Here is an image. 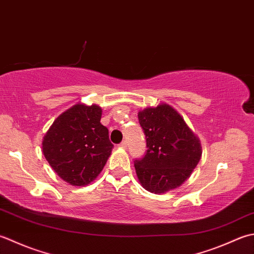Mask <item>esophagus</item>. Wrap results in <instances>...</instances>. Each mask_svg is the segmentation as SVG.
I'll return each instance as SVG.
<instances>
[{
	"instance_id": "1",
	"label": "esophagus",
	"mask_w": 254,
	"mask_h": 254,
	"mask_svg": "<svg viewBox=\"0 0 254 254\" xmlns=\"http://www.w3.org/2000/svg\"><path fill=\"white\" fill-rule=\"evenodd\" d=\"M120 147H122V148H126V147H127V141H126V140H124V141L120 144Z\"/></svg>"
}]
</instances>
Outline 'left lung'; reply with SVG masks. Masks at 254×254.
<instances>
[{
	"instance_id": "1",
	"label": "left lung",
	"mask_w": 254,
	"mask_h": 254,
	"mask_svg": "<svg viewBox=\"0 0 254 254\" xmlns=\"http://www.w3.org/2000/svg\"><path fill=\"white\" fill-rule=\"evenodd\" d=\"M138 120L146 134L147 152L134 161L141 186L154 194L180 188L198 164L201 144L177 110L160 103L139 111Z\"/></svg>"
}]
</instances>
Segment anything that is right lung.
I'll return each mask as SVG.
<instances>
[{"instance_id": "add662e5", "label": "right lung", "mask_w": 254, "mask_h": 254, "mask_svg": "<svg viewBox=\"0 0 254 254\" xmlns=\"http://www.w3.org/2000/svg\"><path fill=\"white\" fill-rule=\"evenodd\" d=\"M101 117V106L76 103L56 118L44 136V156L66 183L90 184L110 158L114 146Z\"/></svg>"}]
</instances>
